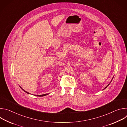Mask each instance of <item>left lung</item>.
Instances as JSON below:
<instances>
[{
    "label": "left lung",
    "instance_id": "left-lung-1",
    "mask_svg": "<svg viewBox=\"0 0 127 127\" xmlns=\"http://www.w3.org/2000/svg\"><path fill=\"white\" fill-rule=\"evenodd\" d=\"M113 78H114V77H113V78H112V80H111V82H110V83H109V84H108V85H107V86H106V87H105V88H104V89H103V90H104V89H105V88H106V87H107V86H108V85H110V83H111V82H112V80H113Z\"/></svg>",
    "mask_w": 127,
    "mask_h": 127
}]
</instances>
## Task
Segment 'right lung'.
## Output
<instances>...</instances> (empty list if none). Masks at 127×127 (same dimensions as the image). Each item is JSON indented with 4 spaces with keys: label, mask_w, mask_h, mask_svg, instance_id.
Returning <instances> with one entry per match:
<instances>
[{
    "label": "right lung",
    "mask_w": 127,
    "mask_h": 127,
    "mask_svg": "<svg viewBox=\"0 0 127 127\" xmlns=\"http://www.w3.org/2000/svg\"><path fill=\"white\" fill-rule=\"evenodd\" d=\"M20 88L23 90L24 92H26V93H27L28 94H30L29 93H28V92H26V91H25V90L24 89H23L21 86H20ZM48 95V94H44V95H34V96H46V95Z\"/></svg>",
    "instance_id": "obj_1"
}]
</instances>
